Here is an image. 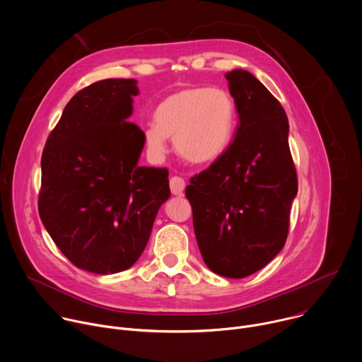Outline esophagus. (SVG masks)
<instances>
[{
    "mask_svg": "<svg viewBox=\"0 0 362 362\" xmlns=\"http://www.w3.org/2000/svg\"><path fill=\"white\" fill-rule=\"evenodd\" d=\"M170 188L174 195H182V191L185 188V181L181 177H173L170 180Z\"/></svg>",
    "mask_w": 362,
    "mask_h": 362,
    "instance_id": "esophagus-1",
    "label": "esophagus"
}]
</instances>
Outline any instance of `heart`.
<instances>
[{
  "instance_id": "1",
  "label": "heart",
  "mask_w": 362,
  "mask_h": 362,
  "mask_svg": "<svg viewBox=\"0 0 362 362\" xmlns=\"http://www.w3.org/2000/svg\"><path fill=\"white\" fill-rule=\"evenodd\" d=\"M236 123V106L221 88H188L163 99L154 122L144 127V144L154 160L167 153L168 137L180 157L206 164L228 148Z\"/></svg>"
}]
</instances>
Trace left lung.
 Listing matches in <instances>:
<instances>
[{
	"label": "left lung",
	"mask_w": 362,
	"mask_h": 362,
	"mask_svg": "<svg viewBox=\"0 0 362 362\" xmlns=\"http://www.w3.org/2000/svg\"><path fill=\"white\" fill-rule=\"evenodd\" d=\"M239 123L225 153L191 178L185 195L205 264L242 279L284 246L297 174L288 120L279 100L247 71L225 75Z\"/></svg>",
	"instance_id": "8db88e82"
}]
</instances>
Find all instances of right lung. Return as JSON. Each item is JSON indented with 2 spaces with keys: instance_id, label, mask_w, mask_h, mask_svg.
Wrapping results in <instances>:
<instances>
[{
  "instance_id": "obj_1",
  "label": "right lung",
  "mask_w": 362,
  "mask_h": 362,
  "mask_svg": "<svg viewBox=\"0 0 362 362\" xmlns=\"http://www.w3.org/2000/svg\"><path fill=\"white\" fill-rule=\"evenodd\" d=\"M136 79H105L66 105L42 153L40 216L79 269L113 274L141 256L160 206L167 168L140 167L143 130L129 122Z\"/></svg>"
}]
</instances>
